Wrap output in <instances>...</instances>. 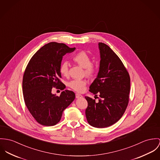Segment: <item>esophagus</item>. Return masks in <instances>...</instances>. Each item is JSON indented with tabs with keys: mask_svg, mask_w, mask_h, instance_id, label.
<instances>
[{
	"mask_svg": "<svg viewBox=\"0 0 160 160\" xmlns=\"http://www.w3.org/2000/svg\"><path fill=\"white\" fill-rule=\"evenodd\" d=\"M82 95H81V94H79V93H76V98H82Z\"/></svg>",
	"mask_w": 160,
	"mask_h": 160,
	"instance_id": "34e87169",
	"label": "esophagus"
}]
</instances>
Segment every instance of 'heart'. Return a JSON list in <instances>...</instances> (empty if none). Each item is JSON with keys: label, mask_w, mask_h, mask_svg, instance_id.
Wrapping results in <instances>:
<instances>
[{"label": "heart", "mask_w": 160, "mask_h": 160, "mask_svg": "<svg viewBox=\"0 0 160 160\" xmlns=\"http://www.w3.org/2000/svg\"><path fill=\"white\" fill-rule=\"evenodd\" d=\"M72 60L79 66L84 68L85 74L88 76H92L96 71L95 67L92 63V60L90 56L86 51H81L75 54ZM59 72L63 76H67L68 74V64L67 62H63L59 66ZM87 85V81L85 79H73L68 82L67 86L73 90L78 92H82L84 90Z\"/></svg>", "instance_id": "heart-1"}]
</instances>
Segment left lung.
I'll return each mask as SVG.
<instances>
[{
  "label": "left lung",
  "instance_id": "left-lung-1",
  "mask_svg": "<svg viewBox=\"0 0 160 160\" xmlns=\"http://www.w3.org/2000/svg\"><path fill=\"white\" fill-rule=\"evenodd\" d=\"M100 70L89 91L99 95L98 102L85 97L88 102L86 116L88 123L95 128H106L123 115L129 102L130 77L122 60L106 44L98 43Z\"/></svg>",
  "mask_w": 160,
  "mask_h": 160
}]
</instances>
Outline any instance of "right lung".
<instances>
[{"label": "right lung", "mask_w": 160, "mask_h": 160, "mask_svg": "<svg viewBox=\"0 0 160 160\" xmlns=\"http://www.w3.org/2000/svg\"><path fill=\"white\" fill-rule=\"evenodd\" d=\"M74 49L65 44L50 42L32 57L26 67L22 79L24 102L31 115L42 125H56L63 111L75 98L71 90H65L60 96L51 92L53 87L65 88L60 79L59 66L63 56Z\"/></svg>", "instance_id": "add662e5"}]
</instances>
